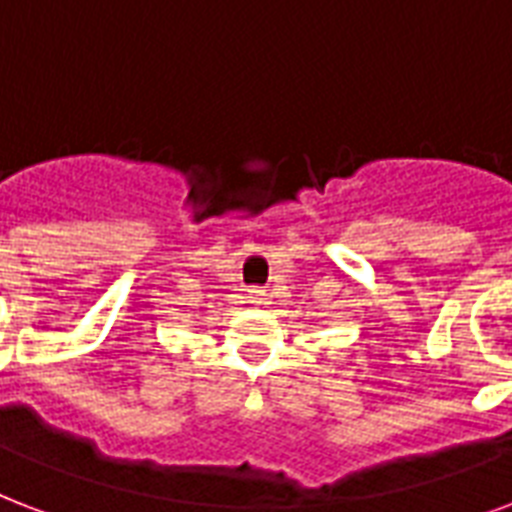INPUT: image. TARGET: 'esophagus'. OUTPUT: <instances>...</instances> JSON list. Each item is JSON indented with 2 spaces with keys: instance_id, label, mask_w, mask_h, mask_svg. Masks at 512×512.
Returning a JSON list of instances; mask_svg holds the SVG:
<instances>
[{
  "instance_id": "34e87169",
  "label": "esophagus",
  "mask_w": 512,
  "mask_h": 512,
  "mask_svg": "<svg viewBox=\"0 0 512 512\" xmlns=\"http://www.w3.org/2000/svg\"><path fill=\"white\" fill-rule=\"evenodd\" d=\"M252 298H255V303H260V300H265V298H263V292H260V290H252Z\"/></svg>"
}]
</instances>
